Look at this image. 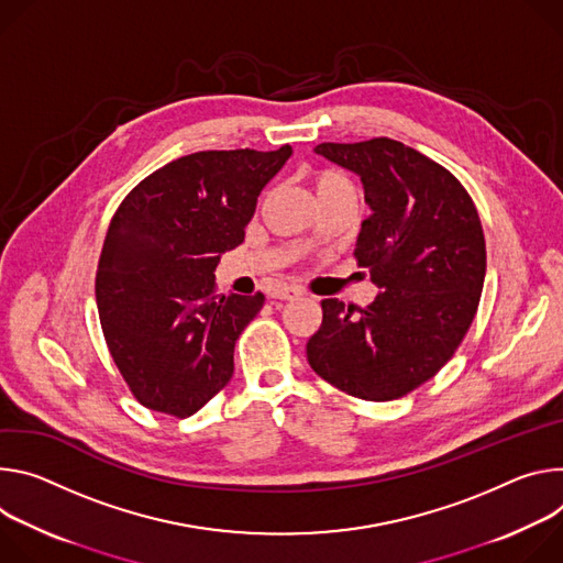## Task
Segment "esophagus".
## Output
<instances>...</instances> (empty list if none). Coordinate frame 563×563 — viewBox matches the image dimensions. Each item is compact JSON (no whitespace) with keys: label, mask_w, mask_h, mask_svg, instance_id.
<instances>
[{"label":"esophagus","mask_w":563,"mask_h":563,"mask_svg":"<svg viewBox=\"0 0 563 563\" xmlns=\"http://www.w3.org/2000/svg\"><path fill=\"white\" fill-rule=\"evenodd\" d=\"M299 295H301V290L297 286H275L268 292V297H273V299H292V297H299Z\"/></svg>","instance_id":"34e87169"}]
</instances>
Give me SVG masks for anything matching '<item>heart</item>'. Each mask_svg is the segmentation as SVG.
I'll use <instances>...</instances> for the list:
<instances>
[{"mask_svg":"<svg viewBox=\"0 0 563 563\" xmlns=\"http://www.w3.org/2000/svg\"><path fill=\"white\" fill-rule=\"evenodd\" d=\"M316 190H318V197H327V195H335V192H355L346 176L331 172V169L316 174Z\"/></svg>","mask_w":563,"mask_h":563,"instance_id":"b5f03b06","label":"heart"}]
</instances>
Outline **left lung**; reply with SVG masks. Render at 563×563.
Here are the masks:
<instances>
[{"mask_svg":"<svg viewBox=\"0 0 563 563\" xmlns=\"http://www.w3.org/2000/svg\"><path fill=\"white\" fill-rule=\"evenodd\" d=\"M316 154L362 180L371 214L355 260L380 292L357 310L324 299L308 364L349 396L394 400L450 362L476 316L485 279L481 219L452 172L398 141L322 143Z\"/></svg>","mask_w":563,"mask_h":563,"instance_id":"left-lung-1","label":"left lung"}]
</instances>
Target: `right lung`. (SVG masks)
Here are the masks:
<instances>
[{
	"label": "right lung",
	"instance_id": "add662e5",
	"mask_svg": "<svg viewBox=\"0 0 563 563\" xmlns=\"http://www.w3.org/2000/svg\"><path fill=\"white\" fill-rule=\"evenodd\" d=\"M290 154L284 145L180 156L115 210L96 301L109 353L143 407L192 416L232 378L234 344L264 295H217L214 271L243 243L262 190Z\"/></svg>",
	"mask_w": 563,
	"mask_h": 563
}]
</instances>
